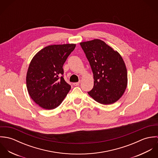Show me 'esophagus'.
Listing matches in <instances>:
<instances>
[{
  "label": "esophagus",
  "instance_id": "34e87169",
  "mask_svg": "<svg viewBox=\"0 0 158 158\" xmlns=\"http://www.w3.org/2000/svg\"><path fill=\"white\" fill-rule=\"evenodd\" d=\"M73 85H74V86H78V85H80V81H78V82H76V83H73Z\"/></svg>",
  "mask_w": 158,
  "mask_h": 158
}]
</instances>
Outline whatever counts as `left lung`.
<instances>
[{
  "mask_svg": "<svg viewBox=\"0 0 158 158\" xmlns=\"http://www.w3.org/2000/svg\"><path fill=\"white\" fill-rule=\"evenodd\" d=\"M80 45L94 75V87L88 94L101 104L115 103L127 86V70L122 56L100 40L83 42Z\"/></svg>",
  "mask_w": 158,
  "mask_h": 158,
  "instance_id": "obj_1",
  "label": "left lung"
}]
</instances>
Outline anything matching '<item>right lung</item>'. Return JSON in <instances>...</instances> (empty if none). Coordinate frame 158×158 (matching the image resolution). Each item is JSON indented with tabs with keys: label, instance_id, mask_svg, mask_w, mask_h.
<instances>
[{
	"label": "right lung",
	"instance_id": "right-lung-1",
	"mask_svg": "<svg viewBox=\"0 0 158 158\" xmlns=\"http://www.w3.org/2000/svg\"><path fill=\"white\" fill-rule=\"evenodd\" d=\"M75 46L48 45L31 60L27 73V88L32 100L41 108H56L70 90V85L63 77V66Z\"/></svg>",
	"mask_w": 158,
	"mask_h": 158
}]
</instances>
